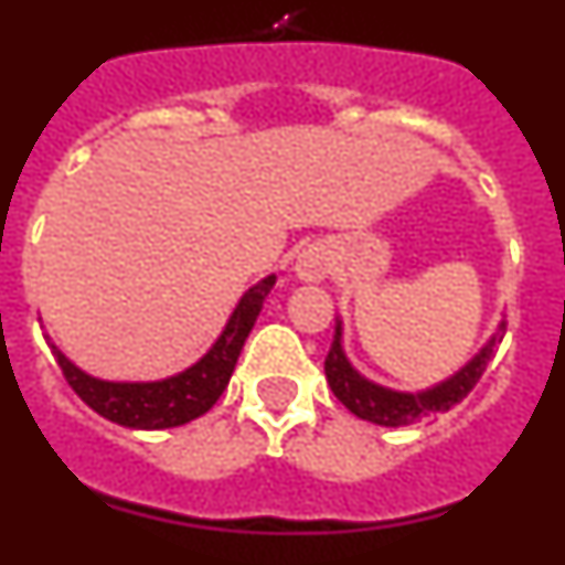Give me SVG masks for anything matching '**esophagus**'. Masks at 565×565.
<instances>
[{"label":"esophagus","instance_id":"obj_1","mask_svg":"<svg viewBox=\"0 0 565 565\" xmlns=\"http://www.w3.org/2000/svg\"><path fill=\"white\" fill-rule=\"evenodd\" d=\"M331 271V252L322 246H308L297 259V277L306 282H319Z\"/></svg>","mask_w":565,"mask_h":565}]
</instances>
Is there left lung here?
<instances>
[{
	"instance_id": "obj_1",
	"label": "left lung",
	"mask_w": 565,
	"mask_h": 565,
	"mask_svg": "<svg viewBox=\"0 0 565 565\" xmlns=\"http://www.w3.org/2000/svg\"><path fill=\"white\" fill-rule=\"evenodd\" d=\"M507 331V322L498 326V333L483 344V351L478 353L467 367L456 373L452 379L441 382L433 391L424 393H398L387 391V387H379V384L367 382L364 376H359L351 367V362L344 359L342 351V326H337V337H333L331 351L326 356V376L331 384L333 396L353 413V416L364 418V422L382 424V427H404V424H416L424 418L438 416V413H447L452 404L461 402L476 382L481 379V373L487 371V362L495 351V344L503 339Z\"/></svg>"
}]
</instances>
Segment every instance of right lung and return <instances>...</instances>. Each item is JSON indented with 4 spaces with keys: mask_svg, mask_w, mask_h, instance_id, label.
<instances>
[{
    "mask_svg": "<svg viewBox=\"0 0 565 565\" xmlns=\"http://www.w3.org/2000/svg\"><path fill=\"white\" fill-rule=\"evenodd\" d=\"M274 282H277V277H266L263 282L248 288L234 308L226 331L212 344V351L201 362L192 364L189 371L172 379H163V382H102V379H93L78 371L62 351H56L58 367H62L70 387L78 393V398L109 422L132 427V430L181 427V424L212 411V404L223 396L239 351H243V342L252 333Z\"/></svg>",
    "mask_w": 565,
    "mask_h": 565,
    "instance_id": "1",
    "label": "right lung"
}]
</instances>
